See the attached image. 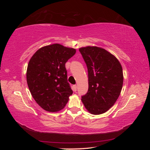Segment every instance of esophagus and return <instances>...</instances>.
<instances>
[{
  "label": "esophagus",
  "mask_w": 150,
  "mask_h": 150,
  "mask_svg": "<svg viewBox=\"0 0 150 150\" xmlns=\"http://www.w3.org/2000/svg\"><path fill=\"white\" fill-rule=\"evenodd\" d=\"M73 91H77V85H73Z\"/></svg>",
  "instance_id": "esophagus-1"
}]
</instances>
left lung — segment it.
Returning <instances> with one entry per match:
<instances>
[{
  "label": "left lung",
  "instance_id": "1",
  "mask_svg": "<svg viewBox=\"0 0 150 150\" xmlns=\"http://www.w3.org/2000/svg\"><path fill=\"white\" fill-rule=\"evenodd\" d=\"M87 65L88 89L81 100L93 115H100L111 108L120 95L123 85L122 67L115 55L96 46L79 48Z\"/></svg>",
  "mask_w": 150,
  "mask_h": 150
}]
</instances>
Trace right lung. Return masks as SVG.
<instances>
[{
  "mask_svg": "<svg viewBox=\"0 0 150 150\" xmlns=\"http://www.w3.org/2000/svg\"><path fill=\"white\" fill-rule=\"evenodd\" d=\"M75 53V49L55 44L41 47L30 59L26 72L28 86L35 102L45 110H62L73 94L65 63Z\"/></svg>",
  "mask_w": 150,
  "mask_h": 150,
  "instance_id": "add662e5",
  "label": "right lung"
}]
</instances>
